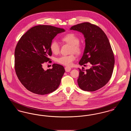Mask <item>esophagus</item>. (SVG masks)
I'll use <instances>...</instances> for the list:
<instances>
[{"label": "esophagus", "instance_id": "esophagus-1", "mask_svg": "<svg viewBox=\"0 0 131 131\" xmlns=\"http://www.w3.org/2000/svg\"><path fill=\"white\" fill-rule=\"evenodd\" d=\"M65 71L66 72H70L71 71V68L70 67H65Z\"/></svg>", "mask_w": 131, "mask_h": 131}]
</instances>
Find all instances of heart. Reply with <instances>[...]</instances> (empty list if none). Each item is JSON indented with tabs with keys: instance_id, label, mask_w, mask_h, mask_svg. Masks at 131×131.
<instances>
[{
	"instance_id": "b5f03b06",
	"label": "heart",
	"mask_w": 131,
	"mask_h": 131,
	"mask_svg": "<svg viewBox=\"0 0 131 131\" xmlns=\"http://www.w3.org/2000/svg\"><path fill=\"white\" fill-rule=\"evenodd\" d=\"M61 40L63 42L71 45V53L75 52L78 55L81 54L83 48L80 44V39L74 33H70L66 34L61 38ZM50 50L54 54H58L60 52V47L59 44L56 41H53L50 44ZM76 57L74 53H72L68 56H62L56 59L57 62L65 66H71L74 61H75Z\"/></svg>"
}]
</instances>
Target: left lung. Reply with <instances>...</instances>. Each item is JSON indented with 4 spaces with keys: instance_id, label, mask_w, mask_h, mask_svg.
Wrapping results in <instances>:
<instances>
[{
    "instance_id": "8db88e82",
    "label": "left lung",
    "mask_w": 131,
    "mask_h": 131,
    "mask_svg": "<svg viewBox=\"0 0 131 131\" xmlns=\"http://www.w3.org/2000/svg\"><path fill=\"white\" fill-rule=\"evenodd\" d=\"M70 29L81 32L85 38V48L79 64H91L89 69H79V86L84 91L97 90L108 82L113 73L114 57L108 39L101 28L90 23L74 25Z\"/></svg>"
}]
</instances>
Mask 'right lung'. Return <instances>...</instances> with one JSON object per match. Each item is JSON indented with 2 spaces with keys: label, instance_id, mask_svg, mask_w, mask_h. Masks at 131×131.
Masks as SVG:
<instances>
[{
  "label": "right lung",
  "instance_id": "1",
  "mask_svg": "<svg viewBox=\"0 0 131 131\" xmlns=\"http://www.w3.org/2000/svg\"><path fill=\"white\" fill-rule=\"evenodd\" d=\"M63 28L51 25H39L31 28L20 39L15 50V69L21 84L29 91L45 95L55 91L65 73L63 66L53 64L45 71V62L51 60L50 44Z\"/></svg>",
  "mask_w": 131,
  "mask_h": 131
}]
</instances>
